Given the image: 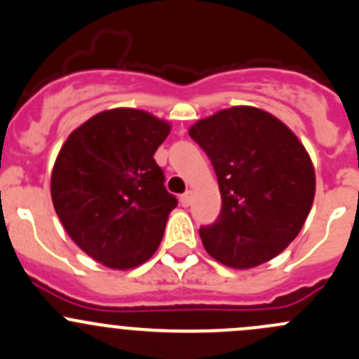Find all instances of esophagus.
I'll use <instances>...</instances> for the list:
<instances>
[{
	"label": "esophagus",
	"mask_w": 359,
	"mask_h": 359,
	"mask_svg": "<svg viewBox=\"0 0 359 359\" xmlns=\"http://www.w3.org/2000/svg\"><path fill=\"white\" fill-rule=\"evenodd\" d=\"M180 202H181V205H183V207L190 205L191 202H194V191H190V190L184 191V194L180 197Z\"/></svg>",
	"instance_id": "esophagus-1"
}]
</instances>
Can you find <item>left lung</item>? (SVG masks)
<instances>
[{"instance_id": "8db88e82", "label": "left lung", "mask_w": 359, "mask_h": 359, "mask_svg": "<svg viewBox=\"0 0 359 359\" xmlns=\"http://www.w3.org/2000/svg\"><path fill=\"white\" fill-rule=\"evenodd\" d=\"M188 135L209 155L223 202L216 223L201 228L207 254L235 269L278 256L315 201V168L304 145L275 116L247 105L197 121Z\"/></svg>"}]
</instances>
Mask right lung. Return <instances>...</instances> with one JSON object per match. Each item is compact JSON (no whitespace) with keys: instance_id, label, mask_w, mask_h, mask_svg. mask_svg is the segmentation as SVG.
<instances>
[{"instance_id":"1","label":"right lung","mask_w":359,"mask_h":359,"mask_svg":"<svg viewBox=\"0 0 359 359\" xmlns=\"http://www.w3.org/2000/svg\"><path fill=\"white\" fill-rule=\"evenodd\" d=\"M171 124L145 110L112 109L74 129L51 171V201L81 250L112 269L143 264L178 205L154 154Z\"/></svg>"}]
</instances>
